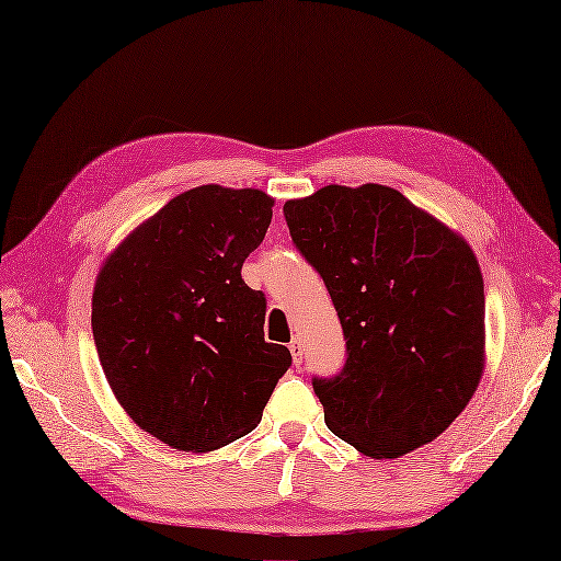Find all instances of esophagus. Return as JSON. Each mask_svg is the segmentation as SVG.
<instances>
[{"mask_svg":"<svg viewBox=\"0 0 561 561\" xmlns=\"http://www.w3.org/2000/svg\"><path fill=\"white\" fill-rule=\"evenodd\" d=\"M289 351H291V357H294V363H296V365L304 363V343H300V339H298V336H294V339H291V343H289Z\"/></svg>","mask_w":561,"mask_h":561,"instance_id":"obj_1","label":"esophagus"}]
</instances>
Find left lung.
Here are the masks:
<instances>
[{
	"mask_svg": "<svg viewBox=\"0 0 561 561\" xmlns=\"http://www.w3.org/2000/svg\"><path fill=\"white\" fill-rule=\"evenodd\" d=\"M296 249L320 272L346 365L312 379L332 434L393 459L467 408L485 363V296L469 243L383 184H329L284 204Z\"/></svg>",
	"mask_w": 561,
	"mask_h": 561,
	"instance_id": "left-lung-1",
	"label": "left lung"
}]
</instances>
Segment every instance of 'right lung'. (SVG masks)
I'll list each match as a JSON object with an SVG mask.
<instances>
[{"label": "right lung", "mask_w": 561, "mask_h": 561, "mask_svg": "<svg viewBox=\"0 0 561 561\" xmlns=\"http://www.w3.org/2000/svg\"><path fill=\"white\" fill-rule=\"evenodd\" d=\"M275 198L204 184L127 234L102 265L92 334L113 396L170 448L208 453L261 422L291 353L265 341V294L241 279Z\"/></svg>", "instance_id": "1"}]
</instances>
